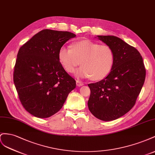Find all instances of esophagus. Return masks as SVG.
<instances>
[{"instance_id": "34e87169", "label": "esophagus", "mask_w": 155, "mask_h": 155, "mask_svg": "<svg viewBox=\"0 0 155 155\" xmlns=\"http://www.w3.org/2000/svg\"><path fill=\"white\" fill-rule=\"evenodd\" d=\"M76 84H77V86H83L84 85V83L82 82V81H78V80H77V81H76Z\"/></svg>"}]
</instances>
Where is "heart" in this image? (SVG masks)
<instances>
[{
    "label": "heart",
    "instance_id": "1",
    "mask_svg": "<svg viewBox=\"0 0 155 155\" xmlns=\"http://www.w3.org/2000/svg\"><path fill=\"white\" fill-rule=\"evenodd\" d=\"M59 61L65 71L73 73L78 66L82 65L77 73L78 77L100 81L111 72L114 64L115 53L108 45L90 40L74 42L71 48L63 46L58 52Z\"/></svg>",
    "mask_w": 155,
    "mask_h": 155
}]
</instances>
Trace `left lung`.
I'll return each instance as SVG.
<instances>
[{
  "instance_id": "obj_1",
  "label": "left lung",
  "mask_w": 155,
  "mask_h": 155,
  "mask_svg": "<svg viewBox=\"0 0 155 155\" xmlns=\"http://www.w3.org/2000/svg\"><path fill=\"white\" fill-rule=\"evenodd\" d=\"M111 47L115 60L111 72L102 81L88 84L90 111L101 120H115L134 107L145 82L146 71L139 51L114 36H97Z\"/></svg>"
}]
</instances>
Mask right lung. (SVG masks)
<instances>
[{
  "mask_svg": "<svg viewBox=\"0 0 155 155\" xmlns=\"http://www.w3.org/2000/svg\"><path fill=\"white\" fill-rule=\"evenodd\" d=\"M75 36L67 31L45 29L19 48L14 82L22 105L34 116L47 118L58 112L76 87L58 58L60 48Z\"/></svg>",
  "mask_w": 155,
  "mask_h": 155,
  "instance_id": "right-lung-1",
  "label": "right lung"
}]
</instances>
